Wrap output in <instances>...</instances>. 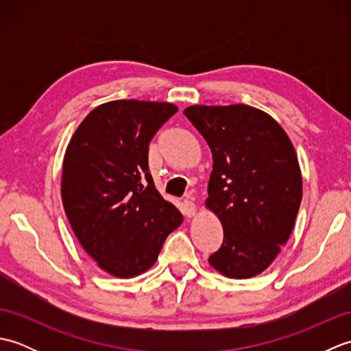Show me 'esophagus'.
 Listing matches in <instances>:
<instances>
[{
  "label": "esophagus",
  "instance_id": "esophagus-1",
  "mask_svg": "<svg viewBox=\"0 0 351 351\" xmlns=\"http://www.w3.org/2000/svg\"><path fill=\"white\" fill-rule=\"evenodd\" d=\"M184 215L185 217H195L197 213V206L191 202V200H184Z\"/></svg>",
  "mask_w": 351,
  "mask_h": 351
}]
</instances>
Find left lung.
Segmentation results:
<instances>
[{
  "instance_id": "left-lung-1",
  "label": "left lung",
  "mask_w": 351,
  "mask_h": 351,
  "mask_svg": "<svg viewBox=\"0 0 351 351\" xmlns=\"http://www.w3.org/2000/svg\"><path fill=\"white\" fill-rule=\"evenodd\" d=\"M184 114L214 160L205 206L225 238L208 261L226 278H253L293 232L303 193L294 146L270 114L244 104L191 106Z\"/></svg>"
}]
</instances>
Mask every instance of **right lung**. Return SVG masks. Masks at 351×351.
Instances as JSON below:
<instances>
[{
  "instance_id": "right-lung-1",
  "label": "right lung",
  "mask_w": 351,
  "mask_h": 351,
  "mask_svg": "<svg viewBox=\"0 0 351 351\" xmlns=\"http://www.w3.org/2000/svg\"><path fill=\"white\" fill-rule=\"evenodd\" d=\"M178 111L170 102L119 99L92 110L63 160L64 213L83 249L116 278H134L158 259L182 214L149 173V141Z\"/></svg>"
}]
</instances>
